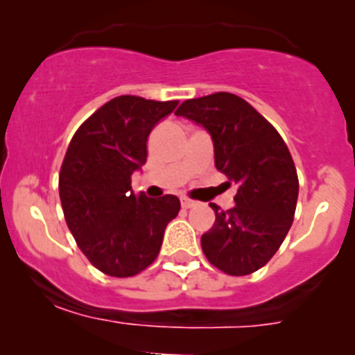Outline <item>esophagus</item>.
I'll return each mask as SVG.
<instances>
[{
  "label": "esophagus",
  "instance_id": "1",
  "mask_svg": "<svg viewBox=\"0 0 355 355\" xmlns=\"http://www.w3.org/2000/svg\"><path fill=\"white\" fill-rule=\"evenodd\" d=\"M196 206H198V202H196V200L182 198V207H184V209H191V207H196Z\"/></svg>",
  "mask_w": 355,
  "mask_h": 355
}]
</instances>
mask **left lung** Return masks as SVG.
I'll list each match as a JSON object with an SVG mask.
<instances>
[{"label": "left lung", "mask_w": 355, "mask_h": 355, "mask_svg": "<svg viewBox=\"0 0 355 355\" xmlns=\"http://www.w3.org/2000/svg\"><path fill=\"white\" fill-rule=\"evenodd\" d=\"M207 130L214 166L239 187L235 206L221 211L200 237L207 261L232 277L263 268L280 249L295 214L299 178L284 139L249 103L230 92L184 101L175 111Z\"/></svg>", "instance_id": "obj_1"}]
</instances>
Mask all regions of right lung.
I'll return each mask as SVG.
<instances>
[{
	"label": "right lung",
	"instance_id": "add662e5",
	"mask_svg": "<svg viewBox=\"0 0 355 355\" xmlns=\"http://www.w3.org/2000/svg\"><path fill=\"white\" fill-rule=\"evenodd\" d=\"M178 101L118 96L71 137L60 171V199L75 242L110 277L141 273L159 254L177 196H135L132 175L148 157V137Z\"/></svg>",
	"mask_w": 355,
	"mask_h": 355
}]
</instances>
